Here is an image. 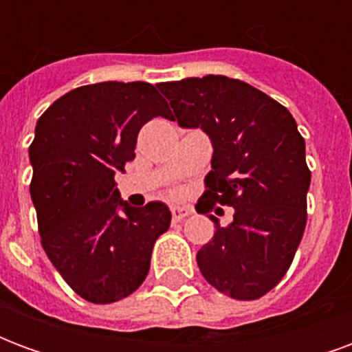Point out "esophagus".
Returning <instances> with one entry per match:
<instances>
[{"label":"esophagus","mask_w":352,"mask_h":352,"mask_svg":"<svg viewBox=\"0 0 352 352\" xmlns=\"http://www.w3.org/2000/svg\"><path fill=\"white\" fill-rule=\"evenodd\" d=\"M190 209L188 207H181V206H173L171 207V219H173V222H181L184 221L186 217H190Z\"/></svg>","instance_id":"esophagus-1"}]
</instances>
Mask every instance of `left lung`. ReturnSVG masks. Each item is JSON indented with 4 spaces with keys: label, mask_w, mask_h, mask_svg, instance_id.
<instances>
[{
    "label": "left lung",
    "mask_w": 352,
    "mask_h": 352,
    "mask_svg": "<svg viewBox=\"0 0 352 352\" xmlns=\"http://www.w3.org/2000/svg\"><path fill=\"white\" fill-rule=\"evenodd\" d=\"M183 128H201L213 141L211 171L198 213L234 207L196 254L209 285L234 300H258L279 285L294 260L307 222L311 171L305 141L279 101L224 75L158 85ZM221 209H217L219 213Z\"/></svg>",
    "instance_id": "left-lung-1"
}]
</instances>
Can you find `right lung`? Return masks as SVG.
Returning <instances> with one entry per match:
<instances>
[{
	"mask_svg": "<svg viewBox=\"0 0 352 352\" xmlns=\"http://www.w3.org/2000/svg\"><path fill=\"white\" fill-rule=\"evenodd\" d=\"M154 116L169 118L171 111L153 85L109 80L67 92L35 126L30 194L41 245L87 302L113 303L135 292L154 241L169 228L168 207H128L115 183Z\"/></svg>",
	"mask_w": 352,
	"mask_h": 352,
	"instance_id": "1",
	"label": "right lung"
}]
</instances>
